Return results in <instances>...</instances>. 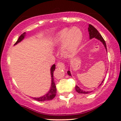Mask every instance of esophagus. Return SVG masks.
<instances>
[{"label": "esophagus", "mask_w": 121, "mask_h": 121, "mask_svg": "<svg viewBox=\"0 0 121 121\" xmlns=\"http://www.w3.org/2000/svg\"><path fill=\"white\" fill-rule=\"evenodd\" d=\"M57 67H58V68H63V69H65V66H64V63H61V62H58V63L57 64Z\"/></svg>", "instance_id": "34e87169"}]
</instances>
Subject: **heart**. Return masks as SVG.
I'll list each match as a JSON object with an SVG mask.
<instances>
[{
    "label": "heart",
    "mask_w": 121,
    "mask_h": 121,
    "mask_svg": "<svg viewBox=\"0 0 121 121\" xmlns=\"http://www.w3.org/2000/svg\"><path fill=\"white\" fill-rule=\"evenodd\" d=\"M83 39V34L80 28L73 27L71 29H63L55 37L57 45L63 44L61 54L64 57H71L77 52Z\"/></svg>",
    "instance_id": "b5f03b06"
}]
</instances>
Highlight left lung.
<instances>
[{
	"instance_id": "obj_1",
	"label": "left lung",
	"mask_w": 121,
	"mask_h": 121,
	"mask_svg": "<svg viewBox=\"0 0 121 121\" xmlns=\"http://www.w3.org/2000/svg\"><path fill=\"white\" fill-rule=\"evenodd\" d=\"M88 32H89V36H90V39H93V38H96V39H98V40H100V41H101V42L103 43L104 46H105V48H106V50H107V46H106V43H105V40H104V39L102 38V36L100 35V33L98 32V30H97V29H96L93 26L91 25V24H89ZM67 74L69 75V76H71V75L70 71H68ZM104 80H103V81H102L101 84H99V86L101 85V84H102V82H103ZM75 90H76L77 92H78V93H80V94H88V93H90L91 92H92V91H83V90H81V89H80V88L77 86V85H76V86H75Z\"/></svg>"
}]
</instances>
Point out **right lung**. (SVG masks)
I'll list each match as a JSON object with an SVG mask.
<instances>
[{
	"label": "right lung",
	"mask_w": 121,
	"mask_h": 121,
	"mask_svg": "<svg viewBox=\"0 0 121 121\" xmlns=\"http://www.w3.org/2000/svg\"><path fill=\"white\" fill-rule=\"evenodd\" d=\"M26 33H23L20 37L18 39L17 41L16 42V43L14 44V45L17 44V43H20V41H22V40L24 38L25 36ZM55 69H56V65L53 64L52 65V67H51L50 69V73H51V77H52V85H51V88L50 91L47 92L46 94H45L44 95L42 96V97H39V98H33L35 99V100L38 101H49V100H52L54 98L55 96L56 95V92H57V89H56V84H55L54 80L53 78V73Z\"/></svg>",
	"instance_id": "add662e5"
}]
</instances>
